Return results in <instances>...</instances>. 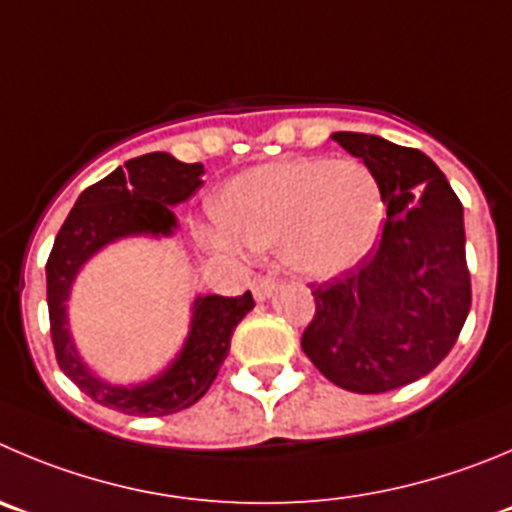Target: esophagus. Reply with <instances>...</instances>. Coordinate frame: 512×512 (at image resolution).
<instances>
[{
	"label": "esophagus",
	"mask_w": 512,
	"mask_h": 512,
	"mask_svg": "<svg viewBox=\"0 0 512 512\" xmlns=\"http://www.w3.org/2000/svg\"><path fill=\"white\" fill-rule=\"evenodd\" d=\"M275 288H278V280L272 278V275H257V278L252 280V295H255L257 300H267L275 293Z\"/></svg>",
	"instance_id": "1"
}]
</instances>
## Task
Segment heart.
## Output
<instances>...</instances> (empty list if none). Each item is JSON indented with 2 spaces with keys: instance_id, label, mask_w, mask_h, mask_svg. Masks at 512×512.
Instances as JSON below:
<instances>
[{
  "instance_id": "heart-1",
  "label": "heart",
  "mask_w": 512,
  "mask_h": 512,
  "mask_svg": "<svg viewBox=\"0 0 512 512\" xmlns=\"http://www.w3.org/2000/svg\"><path fill=\"white\" fill-rule=\"evenodd\" d=\"M227 240L275 250L305 278H336L374 250L384 194L358 159H293L255 166L229 179L212 202Z\"/></svg>"
}]
</instances>
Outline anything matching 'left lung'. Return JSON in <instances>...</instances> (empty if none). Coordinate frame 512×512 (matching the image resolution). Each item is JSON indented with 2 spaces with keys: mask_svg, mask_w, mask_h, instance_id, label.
Listing matches in <instances>:
<instances>
[{
  "mask_svg": "<svg viewBox=\"0 0 512 512\" xmlns=\"http://www.w3.org/2000/svg\"><path fill=\"white\" fill-rule=\"evenodd\" d=\"M386 204L381 240L351 270L310 285L315 315L300 346L336 386L384 394L437 369L472 303L462 202L429 156L379 136L338 131Z\"/></svg>",
  "mask_w": 512,
  "mask_h": 512,
  "instance_id": "obj_1",
  "label": "left lung"
}]
</instances>
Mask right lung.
I'll return each instance as SVG.
<instances>
[{
  "mask_svg": "<svg viewBox=\"0 0 512 512\" xmlns=\"http://www.w3.org/2000/svg\"><path fill=\"white\" fill-rule=\"evenodd\" d=\"M202 164H184L171 154H146L126 161L113 174L88 186L70 209L47 257V310L57 366L93 401L131 417H166L197 404L217 379L237 323L255 308L252 293L237 298L199 295L191 328L174 364L138 386H116L98 379L80 361L68 328V298L80 267L100 250L131 234H171V207L204 184Z\"/></svg>",
  "mask_w": 512,
  "mask_h": 512,
  "instance_id": "obj_1",
  "label": "right lung"
}]
</instances>
